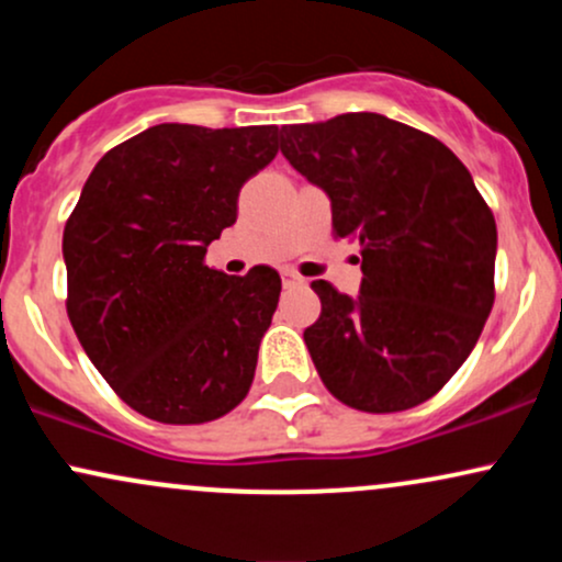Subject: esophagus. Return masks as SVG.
<instances>
[{
	"instance_id": "34e87169",
	"label": "esophagus",
	"mask_w": 562,
	"mask_h": 562,
	"mask_svg": "<svg viewBox=\"0 0 562 562\" xmlns=\"http://www.w3.org/2000/svg\"><path fill=\"white\" fill-rule=\"evenodd\" d=\"M282 282H285V288H293V285H303V277L301 274H295V272H290V269H285V272H282Z\"/></svg>"
}]
</instances>
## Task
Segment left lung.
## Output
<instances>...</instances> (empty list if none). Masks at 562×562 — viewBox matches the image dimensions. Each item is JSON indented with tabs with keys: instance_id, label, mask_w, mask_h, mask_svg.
I'll return each instance as SVG.
<instances>
[{
	"instance_id": "1",
	"label": "left lung",
	"mask_w": 562,
	"mask_h": 562,
	"mask_svg": "<svg viewBox=\"0 0 562 562\" xmlns=\"http://www.w3.org/2000/svg\"><path fill=\"white\" fill-rule=\"evenodd\" d=\"M280 147L330 195L333 235L362 250L357 299L312 282L322 314L303 340L322 383L375 415L428 402L494 306L492 209L443 142L380 113L282 126Z\"/></svg>"
}]
</instances>
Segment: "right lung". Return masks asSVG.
Here are the masks:
<instances>
[{
    "mask_svg": "<svg viewBox=\"0 0 562 562\" xmlns=\"http://www.w3.org/2000/svg\"><path fill=\"white\" fill-rule=\"evenodd\" d=\"M277 150V126H150L100 158L68 216L70 325L108 385L150 420L211 423L248 396L280 274L229 277L205 250Z\"/></svg>",
    "mask_w": 562,
    "mask_h": 562,
    "instance_id": "add662e5",
    "label": "right lung"
}]
</instances>
